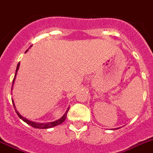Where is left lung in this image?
Returning <instances> with one entry per match:
<instances>
[{"label": "left lung", "instance_id": "left-lung-1", "mask_svg": "<svg viewBox=\"0 0 153 153\" xmlns=\"http://www.w3.org/2000/svg\"><path fill=\"white\" fill-rule=\"evenodd\" d=\"M118 128H114V129H118Z\"/></svg>", "mask_w": 153, "mask_h": 153}]
</instances>
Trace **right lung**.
<instances>
[{"instance_id": "add662e5", "label": "right lung", "mask_w": 153, "mask_h": 153, "mask_svg": "<svg viewBox=\"0 0 153 153\" xmlns=\"http://www.w3.org/2000/svg\"><path fill=\"white\" fill-rule=\"evenodd\" d=\"M28 50H27L25 52H27ZM19 63L20 62H19L18 65H17V67H16V73H15V76H14V78H13V85H12V90H13V84H14V81H15V79H16V74H17V71H18L19 68ZM13 103V106L14 108H15V110H16V112L17 113V115H18V116L19 117V118H21V119L23 121V122H25V123H27L28 125H31V127H33V128H39V129H48V128H53V127L55 126H57V125H60V124H62V122H64L65 120V118H66V116H67V112H68V109H69V107H68V109H67V110L65 111V114H64L63 115H62V117H61L58 120H56V121H54V122H48V123H39V122H31V121H30V120L27 119V118H25V117L22 116V115H20V114L19 113L18 111L16 109V106L15 105H14V102L13 100H12Z\"/></svg>"}]
</instances>
